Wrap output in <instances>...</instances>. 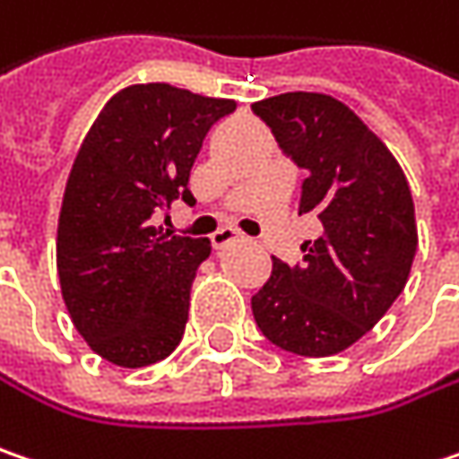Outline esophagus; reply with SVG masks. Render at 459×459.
<instances>
[{"instance_id": "1", "label": "esophagus", "mask_w": 459, "mask_h": 459, "mask_svg": "<svg viewBox=\"0 0 459 459\" xmlns=\"http://www.w3.org/2000/svg\"><path fill=\"white\" fill-rule=\"evenodd\" d=\"M238 240H240V232L232 230V227H221V230H217V232L212 235V245H214L217 250H221V247H227V245H232V242Z\"/></svg>"}]
</instances>
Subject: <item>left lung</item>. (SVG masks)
<instances>
[{
    "mask_svg": "<svg viewBox=\"0 0 459 459\" xmlns=\"http://www.w3.org/2000/svg\"><path fill=\"white\" fill-rule=\"evenodd\" d=\"M281 152L307 178L299 214L323 235L302 264L273 258L250 299L265 338L291 354L349 349L398 299L416 255L413 198L401 165L351 108L320 92H284L253 105Z\"/></svg>",
    "mask_w": 459,
    "mask_h": 459,
    "instance_id": "1",
    "label": "left lung"
}]
</instances>
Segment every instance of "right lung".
<instances>
[{
	"label": "right lung",
	"mask_w": 459,
	"mask_h": 459,
	"mask_svg": "<svg viewBox=\"0 0 459 459\" xmlns=\"http://www.w3.org/2000/svg\"><path fill=\"white\" fill-rule=\"evenodd\" d=\"M232 110L235 100L165 82L131 84L82 142L58 214L56 268L74 328L110 364L150 367L183 338L212 242L152 227V214L175 198L195 204V154Z\"/></svg>",
	"instance_id": "1"
}]
</instances>
